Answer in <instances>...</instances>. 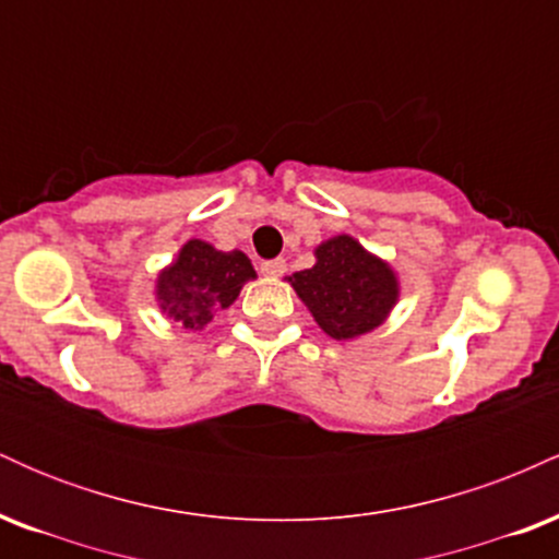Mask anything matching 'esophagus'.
<instances>
[{
  "label": "esophagus",
  "mask_w": 559,
  "mask_h": 559,
  "mask_svg": "<svg viewBox=\"0 0 559 559\" xmlns=\"http://www.w3.org/2000/svg\"><path fill=\"white\" fill-rule=\"evenodd\" d=\"M260 273L267 275V278H281L286 273V260H265L260 265Z\"/></svg>",
  "instance_id": "1"
}]
</instances>
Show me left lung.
<instances>
[{"label": "left lung", "instance_id": "obj_1", "mask_svg": "<svg viewBox=\"0 0 559 559\" xmlns=\"http://www.w3.org/2000/svg\"><path fill=\"white\" fill-rule=\"evenodd\" d=\"M288 284L336 342L378 329L400 299V281L389 262L346 234L320 243L316 265L288 275Z\"/></svg>", "mask_w": 559, "mask_h": 559}]
</instances>
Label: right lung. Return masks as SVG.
Masks as SVG:
<instances>
[{
	"mask_svg": "<svg viewBox=\"0 0 559 559\" xmlns=\"http://www.w3.org/2000/svg\"><path fill=\"white\" fill-rule=\"evenodd\" d=\"M258 278L252 262L239 249L221 252L202 239L186 241L178 258L157 275V301L163 316L186 331H202L217 312L239 297L247 281Z\"/></svg>",
	"mask_w": 559,
	"mask_h": 559,
	"instance_id": "add662e5",
	"label": "right lung"
}]
</instances>
